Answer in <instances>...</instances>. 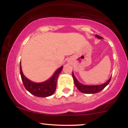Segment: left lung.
Listing matches in <instances>:
<instances>
[{
	"instance_id": "left-lung-1",
	"label": "left lung",
	"mask_w": 128,
	"mask_h": 128,
	"mask_svg": "<svg viewBox=\"0 0 128 128\" xmlns=\"http://www.w3.org/2000/svg\"><path fill=\"white\" fill-rule=\"evenodd\" d=\"M96 36L98 38H102L100 36H98V35H96ZM72 76L73 78V79H74V84H75L76 87L78 88V89L80 92L86 94H94L100 92V91H102L103 89L105 88V86L110 83L111 78H110L109 80H108L106 82L104 83V84L102 85H99V86H85V85H83L82 84H80V82H79L78 80L76 79L75 76L73 74V72Z\"/></svg>"
}]
</instances>
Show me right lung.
<instances>
[{"mask_svg":"<svg viewBox=\"0 0 128 128\" xmlns=\"http://www.w3.org/2000/svg\"><path fill=\"white\" fill-rule=\"evenodd\" d=\"M62 66L55 72L51 78L41 83H36L29 80L24 76L22 70L21 62L20 64V75L25 88L32 94L37 97L46 98L52 95L56 88V82L58 76L62 70Z\"/></svg>","mask_w":128,"mask_h":128,"instance_id":"right-lung-1","label":"right lung"}]
</instances>
